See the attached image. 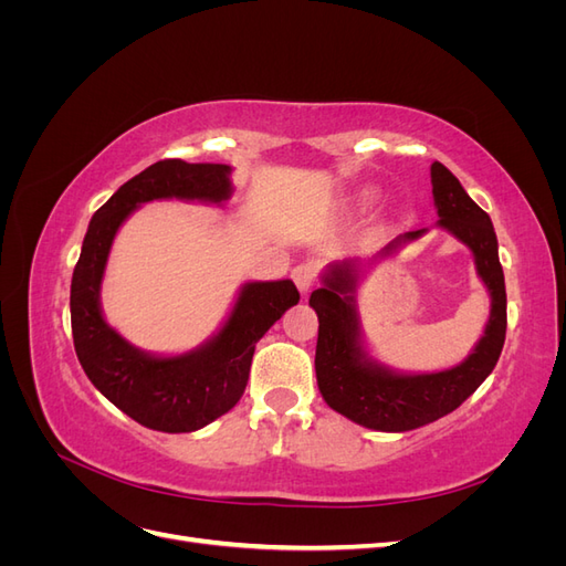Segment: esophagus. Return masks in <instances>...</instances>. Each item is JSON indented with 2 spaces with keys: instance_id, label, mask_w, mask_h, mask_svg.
I'll return each instance as SVG.
<instances>
[{
  "instance_id": "1",
  "label": "esophagus",
  "mask_w": 566,
  "mask_h": 566,
  "mask_svg": "<svg viewBox=\"0 0 566 566\" xmlns=\"http://www.w3.org/2000/svg\"><path fill=\"white\" fill-rule=\"evenodd\" d=\"M293 279H295V285H297L300 293L306 295L314 287V283H316V269L312 264H300L293 271Z\"/></svg>"
}]
</instances>
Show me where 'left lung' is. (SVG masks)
<instances>
[{
    "label": "left lung",
    "instance_id": "1",
    "mask_svg": "<svg viewBox=\"0 0 566 566\" xmlns=\"http://www.w3.org/2000/svg\"><path fill=\"white\" fill-rule=\"evenodd\" d=\"M430 175L439 214L437 227L449 231L472 252L476 276L482 279L491 297L484 335L479 337L468 358L453 368L434 373H401L375 361L366 349L356 312V290L366 273V264L358 260L325 266L321 276L323 285L310 297V306L318 316L316 382L323 401L339 416L378 432L418 430L449 416L489 378L505 342V276L491 217L441 163H432ZM427 229L397 235L368 264L397 254L406 243L418 241Z\"/></svg>",
    "mask_w": 566,
    "mask_h": 566
}]
</instances>
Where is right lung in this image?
Here are the masks:
<instances>
[{
  "label": "right lung",
  "instance_id": "add662e5",
  "mask_svg": "<svg viewBox=\"0 0 566 566\" xmlns=\"http://www.w3.org/2000/svg\"><path fill=\"white\" fill-rule=\"evenodd\" d=\"M233 193L231 167L160 160L123 184L94 212L71 285V323L80 364L92 385L132 420L158 432H196L241 401L254 345L300 293L290 279L250 281L221 328L191 352L150 354L108 325L101 283L119 227L150 200L224 205Z\"/></svg>",
  "mask_w": 566,
  "mask_h": 566
}]
</instances>
